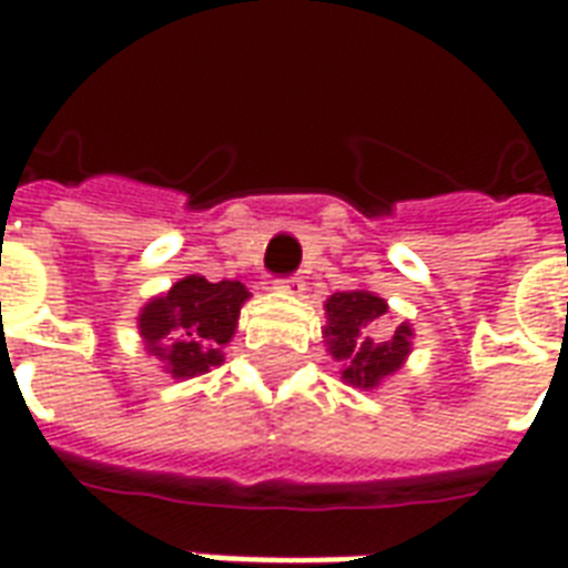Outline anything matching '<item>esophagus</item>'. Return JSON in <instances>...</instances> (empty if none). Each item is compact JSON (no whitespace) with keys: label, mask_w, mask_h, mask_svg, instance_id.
<instances>
[{"label":"esophagus","mask_w":568,"mask_h":568,"mask_svg":"<svg viewBox=\"0 0 568 568\" xmlns=\"http://www.w3.org/2000/svg\"><path fill=\"white\" fill-rule=\"evenodd\" d=\"M276 292H283V295H295L301 297L307 292V283L301 280V276H285V280H276Z\"/></svg>","instance_id":"34e87169"}]
</instances>
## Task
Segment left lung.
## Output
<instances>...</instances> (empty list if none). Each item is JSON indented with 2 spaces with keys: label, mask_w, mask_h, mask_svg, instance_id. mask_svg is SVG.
<instances>
[{
  "label": "left lung",
  "mask_w": 568,
  "mask_h": 568,
  "mask_svg": "<svg viewBox=\"0 0 568 568\" xmlns=\"http://www.w3.org/2000/svg\"><path fill=\"white\" fill-rule=\"evenodd\" d=\"M386 301L374 292L356 288V292H334L325 301V344L344 368L341 377L356 389H374L389 374L405 365L410 353V325L402 322L389 337H374L377 325L386 320Z\"/></svg>",
  "instance_id": "obj_1"
}]
</instances>
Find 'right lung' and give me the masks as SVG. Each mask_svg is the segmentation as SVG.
<instances>
[{
    "mask_svg": "<svg viewBox=\"0 0 568 568\" xmlns=\"http://www.w3.org/2000/svg\"><path fill=\"white\" fill-rule=\"evenodd\" d=\"M246 297V285L236 280L185 276L140 310L142 344L175 381L206 374L224 362L222 349L234 337Z\"/></svg>",
    "mask_w": 568,
    "mask_h": 568,
    "instance_id": "add662e5",
    "label": "right lung"
}]
</instances>
